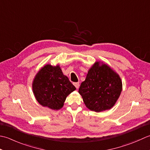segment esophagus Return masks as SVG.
<instances>
[{
	"instance_id": "1",
	"label": "esophagus",
	"mask_w": 150,
	"mask_h": 150,
	"mask_svg": "<svg viewBox=\"0 0 150 150\" xmlns=\"http://www.w3.org/2000/svg\"><path fill=\"white\" fill-rule=\"evenodd\" d=\"M74 86L76 87V88H79V82H76V83H74Z\"/></svg>"
}]
</instances>
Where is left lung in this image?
I'll return each instance as SVG.
<instances>
[{"mask_svg": "<svg viewBox=\"0 0 150 150\" xmlns=\"http://www.w3.org/2000/svg\"><path fill=\"white\" fill-rule=\"evenodd\" d=\"M122 90L120 77L107 64L96 62L88 70L78 93L87 108L95 112L111 109Z\"/></svg>", "mask_w": 150, "mask_h": 150, "instance_id": "1", "label": "left lung"}]
</instances>
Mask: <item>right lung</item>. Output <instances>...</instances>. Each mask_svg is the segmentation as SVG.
Here are the masks:
<instances>
[{
	"label": "right lung",
	"mask_w": 150,
	"mask_h": 150,
	"mask_svg": "<svg viewBox=\"0 0 150 150\" xmlns=\"http://www.w3.org/2000/svg\"><path fill=\"white\" fill-rule=\"evenodd\" d=\"M33 93L40 105L52 110L63 108L76 87L63 74L59 65H45L37 73L32 83Z\"/></svg>",
	"instance_id": "add662e5"
}]
</instances>
